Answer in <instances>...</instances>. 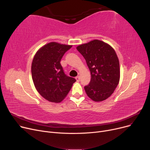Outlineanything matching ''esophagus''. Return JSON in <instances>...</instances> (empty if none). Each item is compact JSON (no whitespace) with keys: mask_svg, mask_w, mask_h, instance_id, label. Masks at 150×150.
<instances>
[{"mask_svg":"<svg viewBox=\"0 0 150 150\" xmlns=\"http://www.w3.org/2000/svg\"><path fill=\"white\" fill-rule=\"evenodd\" d=\"M75 79H76V80L77 81H80V77L79 76H77L75 77Z\"/></svg>","mask_w":150,"mask_h":150,"instance_id":"1","label":"esophagus"}]
</instances>
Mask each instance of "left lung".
Segmentation results:
<instances>
[{
    "label": "left lung",
    "instance_id": "8db88e82",
    "mask_svg": "<svg viewBox=\"0 0 150 150\" xmlns=\"http://www.w3.org/2000/svg\"><path fill=\"white\" fill-rule=\"evenodd\" d=\"M91 71L90 83L84 86L88 96L100 102L111 96L119 84L120 64L115 51L109 44L98 39L76 47Z\"/></svg>",
    "mask_w": 150,
    "mask_h": 150
}]
</instances>
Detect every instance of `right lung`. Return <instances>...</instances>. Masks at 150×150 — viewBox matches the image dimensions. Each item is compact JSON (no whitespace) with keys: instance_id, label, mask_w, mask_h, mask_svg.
I'll return each mask as SVG.
<instances>
[{"instance_id":"right-lung-1","label":"right lung","mask_w":150,"mask_h":150,"mask_svg":"<svg viewBox=\"0 0 150 150\" xmlns=\"http://www.w3.org/2000/svg\"><path fill=\"white\" fill-rule=\"evenodd\" d=\"M72 45L51 42L39 49L35 53L31 64L32 79L39 94L53 103L64 100L76 81L66 76L60 61Z\"/></svg>"}]
</instances>
